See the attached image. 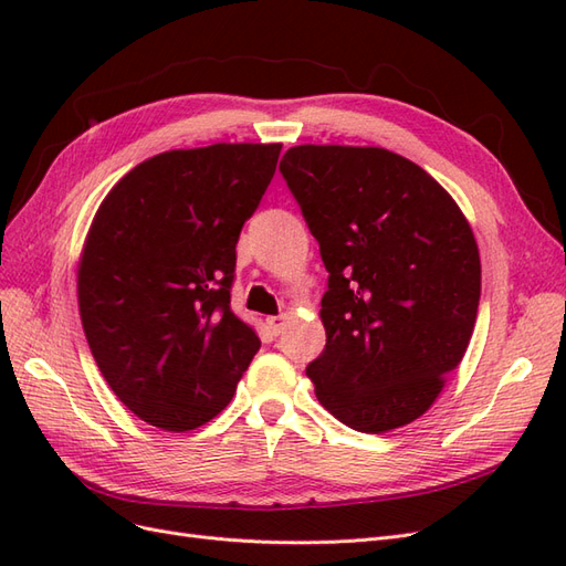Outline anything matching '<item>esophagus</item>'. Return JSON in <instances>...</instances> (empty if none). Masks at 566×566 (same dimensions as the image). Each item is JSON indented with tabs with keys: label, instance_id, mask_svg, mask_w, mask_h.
Listing matches in <instances>:
<instances>
[{
	"label": "esophagus",
	"instance_id": "obj_1",
	"mask_svg": "<svg viewBox=\"0 0 566 566\" xmlns=\"http://www.w3.org/2000/svg\"><path fill=\"white\" fill-rule=\"evenodd\" d=\"M285 314H279V316H269L266 318V328L273 333V335H279L283 328H285Z\"/></svg>",
	"mask_w": 566,
	"mask_h": 566
}]
</instances>
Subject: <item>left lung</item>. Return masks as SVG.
Listing matches in <instances>:
<instances>
[{
  "label": "left lung",
  "mask_w": 566,
  "mask_h": 566,
  "mask_svg": "<svg viewBox=\"0 0 566 566\" xmlns=\"http://www.w3.org/2000/svg\"><path fill=\"white\" fill-rule=\"evenodd\" d=\"M279 169L328 271L325 349L306 366L316 399L356 432L413 422L474 331L482 264L468 219L385 148L306 144Z\"/></svg>",
  "instance_id": "8db88e82"
}]
</instances>
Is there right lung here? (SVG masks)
Segmentation results:
<instances>
[{
    "label": "right lung",
    "mask_w": 566,
    "mask_h": 566,
    "mask_svg": "<svg viewBox=\"0 0 566 566\" xmlns=\"http://www.w3.org/2000/svg\"><path fill=\"white\" fill-rule=\"evenodd\" d=\"M281 144H214L136 165L101 202L77 271L82 328L115 397L188 432L221 413L260 337L231 312L235 243Z\"/></svg>",
    "instance_id": "1"
}]
</instances>
